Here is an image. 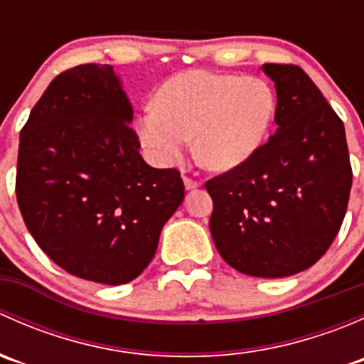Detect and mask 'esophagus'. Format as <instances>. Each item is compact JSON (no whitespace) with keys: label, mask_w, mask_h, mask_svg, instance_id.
Instances as JSON below:
<instances>
[{"label":"esophagus","mask_w":364,"mask_h":364,"mask_svg":"<svg viewBox=\"0 0 364 364\" xmlns=\"http://www.w3.org/2000/svg\"><path fill=\"white\" fill-rule=\"evenodd\" d=\"M199 186H200L199 181H196V179H192V178H185V188L186 190H196V188H199Z\"/></svg>","instance_id":"esophagus-1"}]
</instances>
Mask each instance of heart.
I'll list each match as a JSON object with an SVG mask.
<instances>
[{
	"instance_id": "b5f03b06",
	"label": "heart",
	"mask_w": 364,
	"mask_h": 364,
	"mask_svg": "<svg viewBox=\"0 0 364 364\" xmlns=\"http://www.w3.org/2000/svg\"><path fill=\"white\" fill-rule=\"evenodd\" d=\"M277 116V93L257 75L192 72L161 84L142 111L137 135L159 165L181 160L196 135V155L216 172L234 171L260 149Z\"/></svg>"
}]
</instances>
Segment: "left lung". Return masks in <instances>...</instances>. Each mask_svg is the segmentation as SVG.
<instances>
[{"label": "left lung", "instance_id": "8db88e82", "mask_svg": "<svg viewBox=\"0 0 364 364\" xmlns=\"http://www.w3.org/2000/svg\"><path fill=\"white\" fill-rule=\"evenodd\" d=\"M277 87V134L247 164L205 183L209 230L240 273L284 278L314 266L338 234L352 186L345 128L296 65H262Z\"/></svg>", "mask_w": 364, "mask_h": 364}]
</instances>
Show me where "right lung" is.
I'll list each match as a JSON object with an SVG mask.
<instances>
[{
  "label": "right lung",
  "instance_id": "add662e5",
  "mask_svg": "<svg viewBox=\"0 0 364 364\" xmlns=\"http://www.w3.org/2000/svg\"><path fill=\"white\" fill-rule=\"evenodd\" d=\"M134 111L111 65L60 73L21 130L16 193L40 248L73 277L128 284L183 203L176 168L142 160Z\"/></svg>",
  "mask_w": 364,
  "mask_h": 364
}]
</instances>
